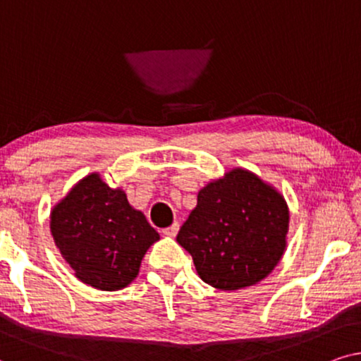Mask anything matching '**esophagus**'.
<instances>
[{"label": "esophagus", "instance_id": "obj_1", "mask_svg": "<svg viewBox=\"0 0 361 361\" xmlns=\"http://www.w3.org/2000/svg\"><path fill=\"white\" fill-rule=\"evenodd\" d=\"M178 231H180V224H178V223H173V224L170 226V228L163 229V234H165V236L175 238L176 234H178Z\"/></svg>", "mask_w": 361, "mask_h": 361}]
</instances>
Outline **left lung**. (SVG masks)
Returning a JSON list of instances; mask_svg holds the SVG:
<instances>
[{
  "label": "left lung",
  "instance_id": "left-lung-1",
  "mask_svg": "<svg viewBox=\"0 0 361 361\" xmlns=\"http://www.w3.org/2000/svg\"><path fill=\"white\" fill-rule=\"evenodd\" d=\"M287 231L284 196L252 171L233 168L200 190L176 241L206 284L239 290L274 271L286 251Z\"/></svg>",
  "mask_w": 361,
  "mask_h": 361
}]
</instances>
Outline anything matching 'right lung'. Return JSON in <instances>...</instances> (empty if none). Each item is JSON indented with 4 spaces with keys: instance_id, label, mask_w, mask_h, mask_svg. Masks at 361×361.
Returning <instances> with one entry per match:
<instances>
[{
    "instance_id": "obj_1",
    "label": "right lung",
    "mask_w": 361,
    "mask_h": 361,
    "mask_svg": "<svg viewBox=\"0 0 361 361\" xmlns=\"http://www.w3.org/2000/svg\"><path fill=\"white\" fill-rule=\"evenodd\" d=\"M51 234L75 277L94 289L120 290L138 276L160 234L127 195L99 173L77 183L51 211Z\"/></svg>"
}]
</instances>
